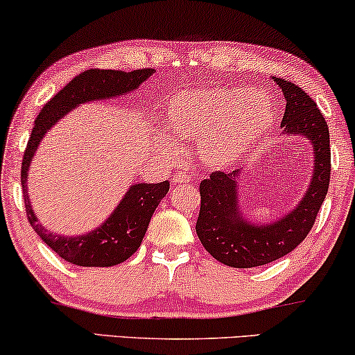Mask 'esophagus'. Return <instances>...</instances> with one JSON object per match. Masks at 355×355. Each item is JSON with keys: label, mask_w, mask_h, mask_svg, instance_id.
I'll use <instances>...</instances> for the list:
<instances>
[{"label": "esophagus", "mask_w": 355, "mask_h": 355, "mask_svg": "<svg viewBox=\"0 0 355 355\" xmlns=\"http://www.w3.org/2000/svg\"><path fill=\"white\" fill-rule=\"evenodd\" d=\"M189 181H191V179H189V176H187L186 173H182V171L174 173V176H173V182L174 184H186Z\"/></svg>", "instance_id": "1"}]
</instances>
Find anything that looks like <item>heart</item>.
<instances>
[{"instance_id":"b5f03b06","label":"heart","mask_w":355,"mask_h":355,"mask_svg":"<svg viewBox=\"0 0 355 355\" xmlns=\"http://www.w3.org/2000/svg\"><path fill=\"white\" fill-rule=\"evenodd\" d=\"M166 125L179 140L197 141L202 163L230 168L274 127L275 103L256 87H204L173 94L166 105Z\"/></svg>"}]
</instances>
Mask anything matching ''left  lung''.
<instances>
[{"label":"left lung","instance_id":"1","mask_svg":"<svg viewBox=\"0 0 355 355\" xmlns=\"http://www.w3.org/2000/svg\"><path fill=\"white\" fill-rule=\"evenodd\" d=\"M287 101L280 127L284 135L302 137L313 150V171L300 202L269 223L245 217L239 204L243 169L211 173L200 182V211L196 232L215 259L230 268L246 269L277 261L300 245L315 223L329 187V130L315 101L302 87L282 78H272Z\"/></svg>","mask_w":355,"mask_h":355}]
</instances>
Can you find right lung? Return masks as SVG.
Here are the masks:
<instances>
[{"label": "right lung", "mask_w": 355, "mask_h": 355, "mask_svg": "<svg viewBox=\"0 0 355 355\" xmlns=\"http://www.w3.org/2000/svg\"><path fill=\"white\" fill-rule=\"evenodd\" d=\"M153 73L155 70H150V68L128 73L121 70H96V68L86 70L73 78L58 94H55L35 119L21 168V184L24 191L27 218L45 245L71 264L83 266V268H110V266L127 261L144 241L156 207L168 194L169 182L132 184L116 209L110 211L109 217L99 227L87 233L76 234V236L57 234L39 222L35 211L32 210L29 194H27L29 192V187H27L29 168L35 151L47 132L52 130L55 123L65 117L70 110L91 101H104L130 94Z\"/></svg>", "instance_id": "obj_1"}]
</instances>
